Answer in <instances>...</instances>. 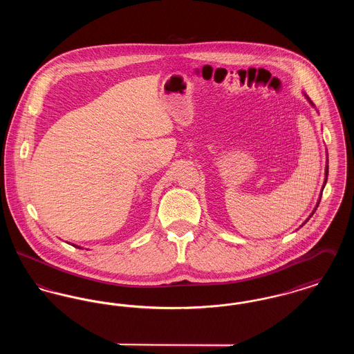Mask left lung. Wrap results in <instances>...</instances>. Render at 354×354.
Returning a JSON list of instances; mask_svg holds the SVG:
<instances>
[{
  "mask_svg": "<svg viewBox=\"0 0 354 354\" xmlns=\"http://www.w3.org/2000/svg\"><path fill=\"white\" fill-rule=\"evenodd\" d=\"M304 95H305V98H306V100H308V102H309V103H310V104H312V106H313V107H315V104H313V103H312V101H310V100H309V98H308V95H306V94H304ZM326 180H328V159H326V166H325V179H324V185H322V188H321L320 198H319V201H317V204H316V207H315V209H313V211H312V214H310V216H312V215H313V214H315V211H316V208H317V207H319V204H320L321 195H322V191H324V187H325V185H326ZM310 216H309V218H310ZM309 218H308V219H309ZM308 219H306V220H308ZM305 223H306V221H305Z\"/></svg>",
  "mask_w": 354,
  "mask_h": 354,
  "instance_id": "left-lung-1",
  "label": "left lung"
}]
</instances>
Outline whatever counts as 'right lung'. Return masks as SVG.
<instances>
[{"instance_id":"obj_1","label":"right lung","mask_w":354,"mask_h":354,"mask_svg":"<svg viewBox=\"0 0 354 354\" xmlns=\"http://www.w3.org/2000/svg\"><path fill=\"white\" fill-rule=\"evenodd\" d=\"M74 247H77V248H82V247H80V245H75V244H73Z\"/></svg>"}]
</instances>
